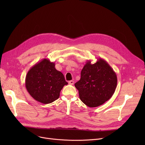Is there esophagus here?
<instances>
[{"mask_svg":"<svg viewBox=\"0 0 145 145\" xmlns=\"http://www.w3.org/2000/svg\"><path fill=\"white\" fill-rule=\"evenodd\" d=\"M69 84L73 85L74 84V81L73 80H70L69 82Z\"/></svg>","mask_w":145,"mask_h":145,"instance_id":"obj_1","label":"esophagus"}]
</instances>
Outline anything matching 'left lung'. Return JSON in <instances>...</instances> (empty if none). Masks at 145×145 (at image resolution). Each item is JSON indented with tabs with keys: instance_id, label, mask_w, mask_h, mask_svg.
Instances as JSON below:
<instances>
[{
	"instance_id": "1",
	"label": "left lung",
	"mask_w": 145,
	"mask_h": 145,
	"mask_svg": "<svg viewBox=\"0 0 145 145\" xmlns=\"http://www.w3.org/2000/svg\"><path fill=\"white\" fill-rule=\"evenodd\" d=\"M80 75V79L74 86L79 91L80 99L89 107L103 105L115 93L117 76L104 59L99 58L94 64L87 61Z\"/></svg>"
}]
</instances>
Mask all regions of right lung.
I'll return each instance as SVG.
<instances>
[{"mask_svg":"<svg viewBox=\"0 0 145 145\" xmlns=\"http://www.w3.org/2000/svg\"><path fill=\"white\" fill-rule=\"evenodd\" d=\"M67 84L63 73L57 71L55 63L48 59H43L33 66L25 79V86L30 95L43 104L57 99L61 90Z\"/></svg>","mask_w":145,"mask_h":145,"instance_id":"add662e5","label":"right lung"}]
</instances>
